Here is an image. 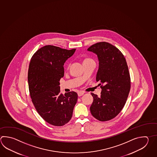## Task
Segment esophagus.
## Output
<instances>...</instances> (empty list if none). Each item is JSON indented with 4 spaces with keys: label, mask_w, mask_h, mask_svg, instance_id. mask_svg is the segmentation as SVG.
<instances>
[{
    "label": "esophagus",
    "mask_w": 157,
    "mask_h": 157,
    "mask_svg": "<svg viewBox=\"0 0 157 157\" xmlns=\"http://www.w3.org/2000/svg\"><path fill=\"white\" fill-rule=\"evenodd\" d=\"M84 94V92H83V91H80V92H78V95L79 97H80V96H83Z\"/></svg>",
    "instance_id": "esophagus-1"
}]
</instances>
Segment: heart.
<instances>
[{
    "label": "heart",
    "mask_w": 157,
    "mask_h": 157,
    "mask_svg": "<svg viewBox=\"0 0 157 157\" xmlns=\"http://www.w3.org/2000/svg\"><path fill=\"white\" fill-rule=\"evenodd\" d=\"M90 60H92V59H89V58H86V59H85L83 61H90Z\"/></svg>",
    "instance_id": "heart-1"
}]
</instances>
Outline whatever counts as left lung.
Here are the masks:
<instances>
[{
	"label": "left lung",
	"instance_id": "8db88e82",
	"mask_svg": "<svg viewBox=\"0 0 157 157\" xmlns=\"http://www.w3.org/2000/svg\"><path fill=\"white\" fill-rule=\"evenodd\" d=\"M97 55L99 67L96 81L101 85V95L91 93L93 102L90 111L101 121L115 117L125 105L131 82L124 56L113 45L106 42L96 43L87 49Z\"/></svg>",
	"mask_w": 157,
	"mask_h": 157
}]
</instances>
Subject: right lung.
Returning a JSON list of instances; mask_svg holds the SVG:
<instances>
[{"instance_id": "add662e5", "label": "right lung", "mask_w": 157, "mask_h": 157, "mask_svg": "<svg viewBox=\"0 0 157 157\" xmlns=\"http://www.w3.org/2000/svg\"><path fill=\"white\" fill-rule=\"evenodd\" d=\"M52 45L40 48L29 65V91L36 111L45 121L56 126L67 124L78 99L76 92L60 93V79L64 77L65 62L74 54Z\"/></svg>"}]
</instances>
